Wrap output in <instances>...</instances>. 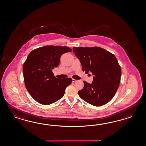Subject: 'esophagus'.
I'll return each instance as SVG.
<instances>
[{
    "instance_id": "1",
    "label": "esophagus",
    "mask_w": 146,
    "mask_h": 146,
    "mask_svg": "<svg viewBox=\"0 0 146 146\" xmlns=\"http://www.w3.org/2000/svg\"><path fill=\"white\" fill-rule=\"evenodd\" d=\"M77 80H75V79H74V78H72V82H76Z\"/></svg>"
}]
</instances>
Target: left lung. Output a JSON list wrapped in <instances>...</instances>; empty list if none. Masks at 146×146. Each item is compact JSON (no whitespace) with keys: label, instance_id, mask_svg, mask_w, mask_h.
<instances>
[{"label":"left lung","instance_id":"left-lung-1","mask_svg":"<svg viewBox=\"0 0 146 146\" xmlns=\"http://www.w3.org/2000/svg\"><path fill=\"white\" fill-rule=\"evenodd\" d=\"M73 51L86 74L91 72V84L83 81L80 97L89 104L100 106L109 102L115 94L120 82L121 69L113 54L99 47H75Z\"/></svg>","mask_w":146,"mask_h":146}]
</instances>
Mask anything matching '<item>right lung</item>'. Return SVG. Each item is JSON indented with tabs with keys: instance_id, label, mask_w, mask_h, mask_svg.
Segmentation results:
<instances>
[{
	"instance_id": "1",
	"label": "right lung",
	"mask_w": 146,
	"mask_h": 146,
	"mask_svg": "<svg viewBox=\"0 0 146 146\" xmlns=\"http://www.w3.org/2000/svg\"><path fill=\"white\" fill-rule=\"evenodd\" d=\"M71 51L68 47L48 45L29 54L23 68L25 86L38 103L48 105L64 96L65 89L72 80L56 78L52 70L59 65L62 55Z\"/></svg>"
}]
</instances>
